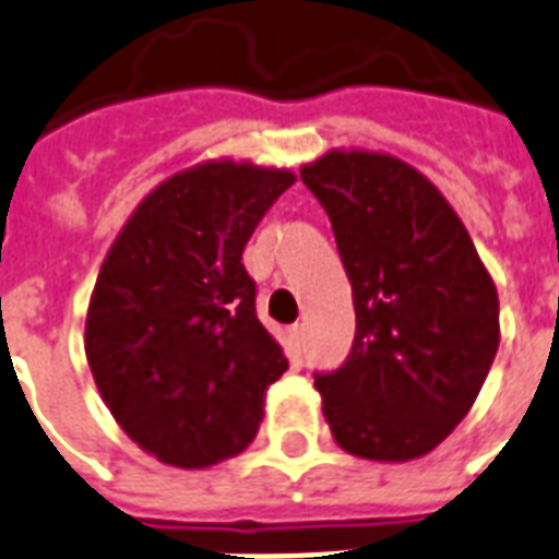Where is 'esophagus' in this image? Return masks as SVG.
<instances>
[{"instance_id":"obj_1","label":"esophagus","mask_w":559,"mask_h":559,"mask_svg":"<svg viewBox=\"0 0 559 559\" xmlns=\"http://www.w3.org/2000/svg\"><path fill=\"white\" fill-rule=\"evenodd\" d=\"M288 335H292V344H295L297 354H300V350H304V338H306L304 324H295V326H292V330H288Z\"/></svg>"}]
</instances>
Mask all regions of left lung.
<instances>
[{"instance_id": "1", "label": "left lung", "mask_w": 559, "mask_h": 559, "mask_svg": "<svg viewBox=\"0 0 559 559\" xmlns=\"http://www.w3.org/2000/svg\"><path fill=\"white\" fill-rule=\"evenodd\" d=\"M300 179L324 205L354 288L350 356L314 374L347 454L406 463L472 409L498 354V292L439 188L385 153L330 150Z\"/></svg>"}]
</instances>
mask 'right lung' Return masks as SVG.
<instances>
[{
  "label": "right lung",
  "instance_id": "add662e5",
  "mask_svg": "<svg viewBox=\"0 0 559 559\" xmlns=\"http://www.w3.org/2000/svg\"><path fill=\"white\" fill-rule=\"evenodd\" d=\"M292 170L203 162L141 200L105 255L85 354L126 436L176 468H205L259 433L267 385L288 368L255 318L250 235Z\"/></svg>",
  "mask_w": 559,
  "mask_h": 559
}]
</instances>
